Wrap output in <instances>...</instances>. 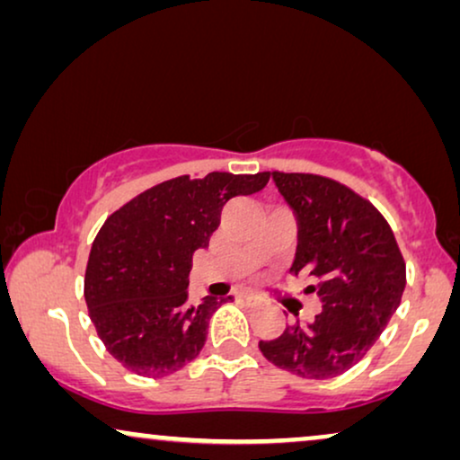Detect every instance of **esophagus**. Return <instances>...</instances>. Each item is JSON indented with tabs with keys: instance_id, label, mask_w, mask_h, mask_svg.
<instances>
[{
	"instance_id": "obj_1",
	"label": "esophagus",
	"mask_w": 460,
	"mask_h": 460,
	"mask_svg": "<svg viewBox=\"0 0 460 460\" xmlns=\"http://www.w3.org/2000/svg\"><path fill=\"white\" fill-rule=\"evenodd\" d=\"M238 299H243L244 304H249V305H255V304H260V297H257V295H251V293H241L238 295Z\"/></svg>"
}]
</instances>
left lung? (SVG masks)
I'll use <instances>...</instances> for the list:
<instances>
[{"label":"left lung","instance_id":"obj_1","mask_svg":"<svg viewBox=\"0 0 460 460\" xmlns=\"http://www.w3.org/2000/svg\"><path fill=\"white\" fill-rule=\"evenodd\" d=\"M272 178L297 217L291 272L307 274L323 307L312 323L260 341L268 362L305 379H332L373 348L406 287V263L387 219L345 184L314 173Z\"/></svg>","mask_w":460,"mask_h":460}]
</instances>
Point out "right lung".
<instances>
[{
    "instance_id": "obj_1",
    "label": "right lung",
    "mask_w": 460,
    "mask_h": 460,
    "mask_svg": "<svg viewBox=\"0 0 460 460\" xmlns=\"http://www.w3.org/2000/svg\"><path fill=\"white\" fill-rule=\"evenodd\" d=\"M270 172H213L161 181L106 217L85 268L87 312L109 354L140 376L172 375L203 349L213 312L232 297L188 304L194 251L205 249L224 205L260 192Z\"/></svg>"
}]
</instances>
